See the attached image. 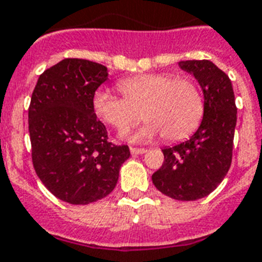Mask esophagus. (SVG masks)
<instances>
[{"label": "esophagus", "instance_id": "34e87169", "mask_svg": "<svg viewBox=\"0 0 262 262\" xmlns=\"http://www.w3.org/2000/svg\"><path fill=\"white\" fill-rule=\"evenodd\" d=\"M145 152H146L145 148H135V146H130L132 155H142V153H145Z\"/></svg>", "mask_w": 262, "mask_h": 262}]
</instances>
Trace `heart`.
Here are the masks:
<instances>
[{
    "mask_svg": "<svg viewBox=\"0 0 262 262\" xmlns=\"http://www.w3.org/2000/svg\"><path fill=\"white\" fill-rule=\"evenodd\" d=\"M118 90L124 98L101 89L93 97L99 120L118 132H126L141 120L146 124L135 140L160 136L167 141H182L201 124L205 113L203 95L195 80L169 72L144 74L122 79Z\"/></svg>",
    "mask_w": 262,
    "mask_h": 262,
    "instance_id": "obj_1",
    "label": "heart"
}]
</instances>
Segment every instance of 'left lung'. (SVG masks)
I'll use <instances>...</instances> for the list:
<instances>
[{
    "label": "left lung",
    "instance_id": "8db88e82",
    "mask_svg": "<svg viewBox=\"0 0 262 262\" xmlns=\"http://www.w3.org/2000/svg\"><path fill=\"white\" fill-rule=\"evenodd\" d=\"M179 64L196 78L203 90V120L190 140L163 149L164 161L152 182L175 201H196L215 190L230 168L237 106L231 80L212 61Z\"/></svg>",
    "mask_w": 262,
    "mask_h": 262
}]
</instances>
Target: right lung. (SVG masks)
I'll use <instances>...</instances> for the list:
<instances>
[{
  "label": "right lung",
  "instance_id": "1",
  "mask_svg": "<svg viewBox=\"0 0 262 262\" xmlns=\"http://www.w3.org/2000/svg\"><path fill=\"white\" fill-rule=\"evenodd\" d=\"M106 79L105 66L69 57L42 72L32 93L33 168L47 190L70 205L107 196L130 156L129 146L107 140L93 109V97Z\"/></svg>",
  "mask_w": 262,
  "mask_h": 262
}]
</instances>
